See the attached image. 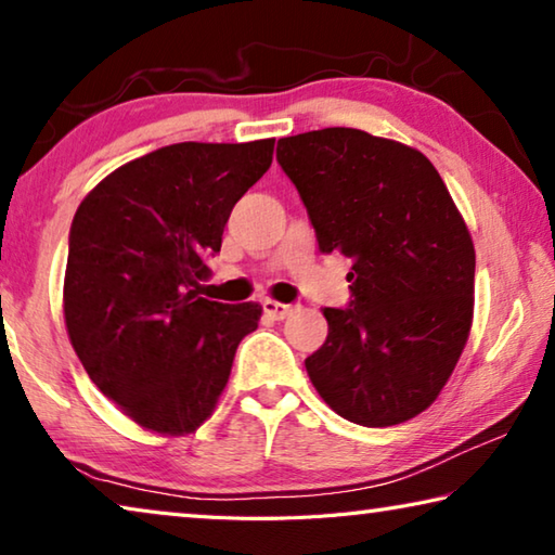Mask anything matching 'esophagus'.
I'll list each match as a JSON object with an SVG mask.
<instances>
[{
  "mask_svg": "<svg viewBox=\"0 0 555 555\" xmlns=\"http://www.w3.org/2000/svg\"><path fill=\"white\" fill-rule=\"evenodd\" d=\"M261 308H264V313L274 318V321H284V318H288L296 311L294 304H279V300H271V298H267L264 304H261Z\"/></svg>",
  "mask_w": 555,
  "mask_h": 555,
  "instance_id": "1",
  "label": "esophagus"
}]
</instances>
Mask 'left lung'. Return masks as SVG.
Masks as SVG:
<instances>
[{
  "mask_svg": "<svg viewBox=\"0 0 555 555\" xmlns=\"http://www.w3.org/2000/svg\"><path fill=\"white\" fill-rule=\"evenodd\" d=\"M276 162L323 255L352 259L350 304L323 311L308 377L352 424L413 418L446 387L473 323L475 247L443 178L416 149L350 127L279 139Z\"/></svg>",
  "mask_w": 555,
  "mask_h": 555,
  "instance_id": "left-lung-1",
  "label": "left lung"
}]
</instances>
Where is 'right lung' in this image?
Listing matches in <instances>:
<instances>
[{
	"label": "right lung",
	"mask_w": 555,
	"mask_h": 555,
	"mask_svg": "<svg viewBox=\"0 0 555 555\" xmlns=\"http://www.w3.org/2000/svg\"><path fill=\"white\" fill-rule=\"evenodd\" d=\"M271 154L274 139L162 146L112 171L75 212L65 327L95 387L139 426L193 434L257 331L259 304H218L198 288Z\"/></svg>",
	"instance_id": "add662e5"
}]
</instances>
